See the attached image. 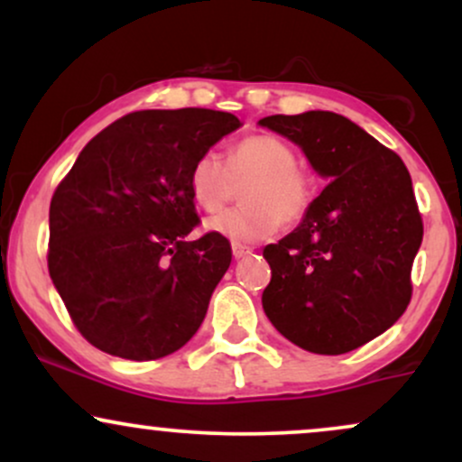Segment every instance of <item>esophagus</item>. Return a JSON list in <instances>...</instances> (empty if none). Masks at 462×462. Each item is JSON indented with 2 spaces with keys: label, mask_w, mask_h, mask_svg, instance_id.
<instances>
[{
  "label": "esophagus",
  "mask_w": 462,
  "mask_h": 462,
  "mask_svg": "<svg viewBox=\"0 0 462 462\" xmlns=\"http://www.w3.org/2000/svg\"><path fill=\"white\" fill-rule=\"evenodd\" d=\"M247 254H252V247H247V245H241V243H232V256L236 258H245Z\"/></svg>",
  "instance_id": "esophagus-1"
}]
</instances>
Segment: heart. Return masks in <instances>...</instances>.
<instances>
[{
    "label": "heart",
    "mask_w": 462,
    "mask_h": 462,
    "mask_svg": "<svg viewBox=\"0 0 462 462\" xmlns=\"http://www.w3.org/2000/svg\"><path fill=\"white\" fill-rule=\"evenodd\" d=\"M245 181L241 208L210 217L206 230L235 243L264 241L282 224H300L315 199V180L298 167L293 147L272 134L238 141L226 162L213 152L199 156L189 173V190L199 208L217 213Z\"/></svg>",
    "instance_id": "1"
}]
</instances>
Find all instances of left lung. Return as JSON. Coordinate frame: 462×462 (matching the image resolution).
<instances>
[{
    "label": "left lung",
    "mask_w": 462,
    "mask_h": 462,
    "mask_svg": "<svg viewBox=\"0 0 462 462\" xmlns=\"http://www.w3.org/2000/svg\"><path fill=\"white\" fill-rule=\"evenodd\" d=\"M258 125L301 147L330 182L291 235L264 247V315L306 352H352L389 330L411 301L423 238L411 173L343 115H272Z\"/></svg>",
    "instance_id": "left-lung-1"
}]
</instances>
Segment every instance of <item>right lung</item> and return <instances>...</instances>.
I'll return each mask as SVG.
<instances>
[{
	"label": "right lung",
	"instance_id": "obj_1",
	"mask_svg": "<svg viewBox=\"0 0 462 462\" xmlns=\"http://www.w3.org/2000/svg\"><path fill=\"white\" fill-rule=\"evenodd\" d=\"M236 128L221 110H141L79 152L50 204L47 267L91 346L156 360L198 332L232 249L213 232L189 238L199 224L189 173Z\"/></svg>",
	"mask_w": 462,
	"mask_h": 462
}]
</instances>
